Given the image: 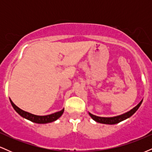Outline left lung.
<instances>
[{
    "label": "left lung",
    "instance_id": "left-lung-1",
    "mask_svg": "<svg viewBox=\"0 0 152 152\" xmlns=\"http://www.w3.org/2000/svg\"><path fill=\"white\" fill-rule=\"evenodd\" d=\"M142 101L143 100L141 101L140 103H139L137 106H136L134 109L130 110L128 112L125 113V114H124L119 115V116H114V117H100V116H95V115H93L92 114H91V113H88V114H89L90 116L93 118L94 121L99 122V123L105 124H116L119 123V122L124 121V120L126 119V118L132 116V115L137 111V109H139V106H141Z\"/></svg>",
    "mask_w": 152,
    "mask_h": 152
}]
</instances>
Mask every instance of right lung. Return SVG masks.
<instances>
[{"instance_id":"obj_1","label":"right lung","mask_w":152,"mask_h":152,"mask_svg":"<svg viewBox=\"0 0 152 152\" xmlns=\"http://www.w3.org/2000/svg\"><path fill=\"white\" fill-rule=\"evenodd\" d=\"M10 102L11 103V105L13 107V109H15V111H16L19 115H20L22 117L25 118L26 119H28L31 121L35 122V123L37 124H47L56 121V120L58 119V118L61 116L64 111V109H63L61 111L56 112L54 113V114L47 115V116H37V115L32 114H31V113L26 112V111H23V110L20 109V108H18V106H15V104H13V102L10 100Z\"/></svg>"}]
</instances>
